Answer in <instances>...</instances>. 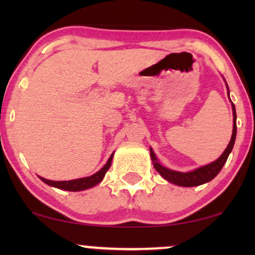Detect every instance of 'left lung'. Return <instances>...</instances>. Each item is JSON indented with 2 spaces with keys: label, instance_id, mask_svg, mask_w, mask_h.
I'll return each instance as SVG.
<instances>
[{
  "label": "left lung",
  "instance_id": "1",
  "mask_svg": "<svg viewBox=\"0 0 255 255\" xmlns=\"http://www.w3.org/2000/svg\"><path fill=\"white\" fill-rule=\"evenodd\" d=\"M228 95L230 97L229 87H228ZM232 111H233V130H232L231 140H230L228 147L225 148V151L223 152V154L219 156L216 161L209 163L207 166L200 167V168L195 169L193 172H188V173L176 172V170H172V169L166 168V167H163L161 163L158 161V159H156L153 149L149 148L153 166H154L156 172H158L163 179L168 181V182L176 184V186H181V187L200 186V184L207 183L209 181L214 179V177L221 172L223 166L225 165L226 160L229 158V154L232 151L233 145H235L236 134H237V114H236V107L233 103H232Z\"/></svg>",
  "mask_w": 255,
  "mask_h": 255
}]
</instances>
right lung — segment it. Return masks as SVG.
<instances>
[{"instance_id": "1", "label": "right lung", "mask_w": 255, "mask_h": 255, "mask_svg": "<svg viewBox=\"0 0 255 255\" xmlns=\"http://www.w3.org/2000/svg\"><path fill=\"white\" fill-rule=\"evenodd\" d=\"M113 156H114V153L110 155L108 162L99 170V172L93 174L92 176H88V177H82V179H76V180H71V181H51V180L44 179V177H40V176L39 177L43 182L48 184V186L59 188V189H64L68 191L85 190V189H88V188L96 186V184H99L101 181L103 180V177L108 172V169L110 168L111 161H113Z\"/></svg>"}]
</instances>
